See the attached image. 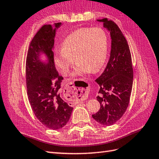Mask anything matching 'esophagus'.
Instances as JSON below:
<instances>
[{
	"instance_id": "obj_1",
	"label": "esophagus",
	"mask_w": 159,
	"mask_h": 159,
	"mask_svg": "<svg viewBox=\"0 0 159 159\" xmlns=\"http://www.w3.org/2000/svg\"><path fill=\"white\" fill-rule=\"evenodd\" d=\"M80 85L84 87H77L74 82H70L64 89V95L70 100H84L88 97L89 87L87 83L80 81Z\"/></svg>"
}]
</instances>
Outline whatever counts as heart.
<instances>
[{
	"label": "heart",
	"mask_w": 159,
	"mask_h": 159,
	"mask_svg": "<svg viewBox=\"0 0 159 159\" xmlns=\"http://www.w3.org/2000/svg\"><path fill=\"white\" fill-rule=\"evenodd\" d=\"M61 46V51H57L53 58L55 67L67 75L75 59L78 64L72 76L78 78L102 69L108 53V39L101 28H81L67 35Z\"/></svg>",
	"instance_id": "1"
}]
</instances>
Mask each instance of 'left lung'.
<instances>
[{"instance_id":"left-lung-1","label":"left lung","mask_w":159,"mask_h":159,"mask_svg":"<svg viewBox=\"0 0 159 159\" xmlns=\"http://www.w3.org/2000/svg\"><path fill=\"white\" fill-rule=\"evenodd\" d=\"M110 32L111 51L109 61L102 75L96 80L100 89L96 98L100 109L92 118L104 126L116 122L129 104L133 83L131 54L126 39L118 25L108 19L97 20Z\"/></svg>"}]
</instances>
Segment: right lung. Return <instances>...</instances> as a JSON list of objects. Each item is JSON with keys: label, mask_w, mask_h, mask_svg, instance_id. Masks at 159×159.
Instances as JSON below:
<instances>
[{"label": "right lung", "mask_w": 159, "mask_h": 159, "mask_svg": "<svg viewBox=\"0 0 159 159\" xmlns=\"http://www.w3.org/2000/svg\"><path fill=\"white\" fill-rule=\"evenodd\" d=\"M61 25H45L39 30L29 45L26 61L29 103L39 120L53 130L66 126L73 110L60 95L63 77L59 75L53 61L55 34Z\"/></svg>", "instance_id": "right-lung-1"}]
</instances>
